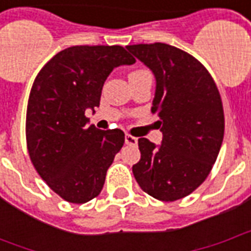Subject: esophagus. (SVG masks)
<instances>
[{"instance_id": "esophagus-1", "label": "esophagus", "mask_w": 251, "mask_h": 251, "mask_svg": "<svg viewBox=\"0 0 251 251\" xmlns=\"http://www.w3.org/2000/svg\"><path fill=\"white\" fill-rule=\"evenodd\" d=\"M125 142L127 144V145H137V142H138V140H137L136 137L130 136V134H126L125 136Z\"/></svg>"}]
</instances>
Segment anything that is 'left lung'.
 Listing matches in <instances>:
<instances>
[{
  "label": "left lung",
  "instance_id": "1",
  "mask_svg": "<svg viewBox=\"0 0 251 251\" xmlns=\"http://www.w3.org/2000/svg\"><path fill=\"white\" fill-rule=\"evenodd\" d=\"M153 72L152 113L160 117L163 141L138 138L141 158L133 175L144 192L163 201L181 199L212 169L225 134V115L215 82L203 64L164 43L127 46Z\"/></svg>",
  "mask_w": 251,
  "mask_h": 251
}]
</instances>
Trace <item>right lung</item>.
<instances>
[{
    "mask_svg": "<svg viewBox=\"0 0 251 251\" xmlns=\"http://www.w3.org/2000/svg\"><path fill=\"white\" fill-rule=\"evenodd\" d=\"M136 59L121 46L63 50L36 76L26 109V145L33 167L48 187L82 204L103 188L106 172L125 142L121 129L88 125L86 110L98 107L115 67Z\"/></svg>",
    "mask_w": 251,
    "mask_h": 251,
    "instance_id": "obj_1",
    "label": "right lung"
}]
</instances>
